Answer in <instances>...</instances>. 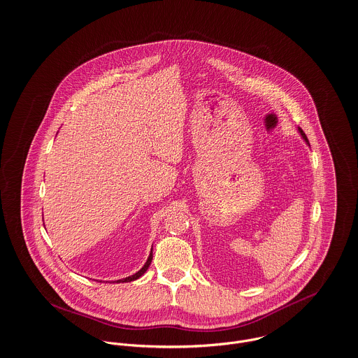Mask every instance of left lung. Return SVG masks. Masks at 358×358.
Masks as SVG:
<instances>
[{
    "label": "left lung",
    "mask_w": 358,
    "mask_h": 358,
    "mask_svg": "<svg viewBox=\"0 0 358 358\" xmlns=\"http://www.w3.org/2000/svg\"><path fill=\"white\" fill-rule=\"evenodd\" d=\"M298 130H299V133H301V136H302V138H303V140H305V141H306V143H308V144H309V140H308V137H306V134H305V133H303V130H302V129H301V127H298Z\"/></svg>",
    "instance_id": "obj_1"
}]
</instances>
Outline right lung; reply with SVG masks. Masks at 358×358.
<instances>
[{"instance_id":"right-lung-1","label":"right lung","mask_w":358,"mask_h":358,"mask_svg":"<svg viewBox=\"0 0 358 358\" xmlns=\"http://www.w3.org/2000/svg\"><path fill=\"white\" fill-rule=\"evenodd\" d=\"M151 262H152V250H151V254H150V257H148V259H147V262H145V265L137 272V273H134V275H131V276H129V278H122V280H117V282H129V281H134V280H137L138 278H141L145 272H147V269L150 268V265H151Z\"/></svg>"}]
</instances>
